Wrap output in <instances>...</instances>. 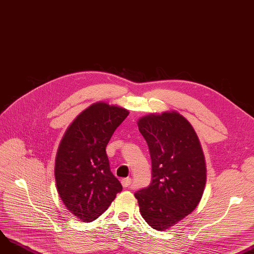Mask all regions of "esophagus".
Segmentation results:
<instances>
[{"label": "esophagus", "instance_id": "esophagus-1", "mask_svg": "<svg viewBox=\"0 0 254 254\" xmlns=\"http://www.w3.org/2000/svg\"><path fill=\"white\" fill-rule=\"evenodd\" d=\"M121 183H122L123 187L124 188H129L131 186V183H132V180L130 178H124L121 180Z\"/></svg>", "mask_w": 254, "mask_h": 254}]
</instances>
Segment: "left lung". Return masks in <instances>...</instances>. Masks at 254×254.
<instances>
[{
	"label": "left lung",
	"mask_w": 254,
	"mask_h": 254,
	"mask_svg": "<svg viewBox=\"0 0 254 254\" xmlns=\"http://www.w3.org/2000/svg\"><path fill=\"white\" fill-rule=\"evenodd\" d=\"M152 161V181L134 193L146 222L157 231L184 219L198 204L206 185V162L194 129L176 112L138 121Z\"/></svg>",
	"instance_id": "obj_1"
}]
</instances>
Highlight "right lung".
I'll return each instance as SVG.
<instances>
[{"instance_id":"right-lung-1","label":"right lung","mask_w":254,"mask_h":254,"mask_svg":"<svg viewBox=\"0 0 254 254\" xmlns=\"http://www.w3.org/2000/svg\"><path fill=\"white\" fill-rule=\"evenodd\" d=\"M128 115L125 108L95 103L77 116L60 143L57 189L66 208L82 222L97 219L122 191L111 172L105 148Z\"/></svg>"}]
</instances>
